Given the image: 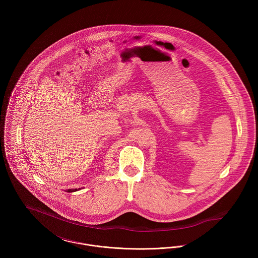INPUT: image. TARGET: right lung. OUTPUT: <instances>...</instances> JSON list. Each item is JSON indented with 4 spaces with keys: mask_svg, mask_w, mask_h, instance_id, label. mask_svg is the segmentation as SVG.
Masks as SVG:
<instances>
[{
    "mask_svg": "<svg viewBox=\"0 0 258 258\" xmlns=\"http://www.w3.org/2000/svg\"><path fill=\"white\" fill-rule=\"evenodd\" d=\"M80 188H70V189H68L67 190V192H74V191H77V190H79Z\"/></svg>",
    "mask_w": 258,
    "mask_h": 258,
    "instance_id": "1",
    "label": "right lung"
}]
</instances>
